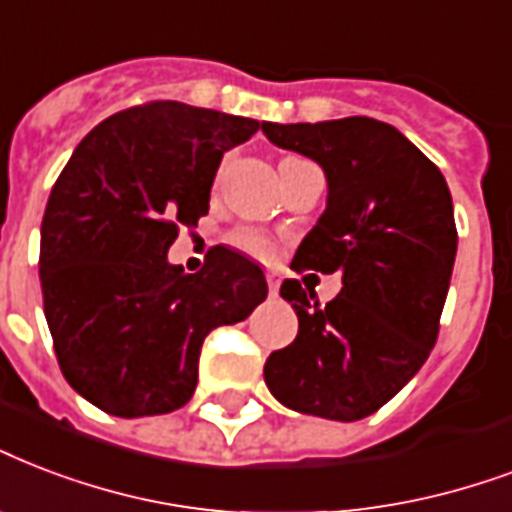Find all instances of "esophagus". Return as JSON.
Returning a JSON list of instances; mask_svg holds the SVG:
<instances>
[{
	"label": "esophagus",
	"mask_w": 512,
	"mask_h": 512,
	"mask_svg": "<svg viewBox=\"0 0 512 512\" xmlns=\"http://www.w3.org/2000/svg\"><path fill=\"white\" fill-rule=\"evenodd\" d=\"M265 279H268V292H271V295H276V292H279V273L268 271L265 273Z\"/></svg>",
	"instance_id": "34e87169"
}]
</instances>
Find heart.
Wrapping results in <instances>:
<instances>
[{
    "mask_svg": "<svg viewBox=\"0 0 512 512\" xmlns=\"http://www.w3.org/2000/svg\"><path fill=\"white\" fill-rule=\"evenodd\" d=\"M233 244L241 249V252H247L252 257H273L276 255V244H273L268 236L263 233H257V230H241L233 236Z\"/></svg>",
    "mask_w": 512,
    "mask_h": 512,
    "instance_id": "heart-1",
    "label": "heart"
}]
</instances>
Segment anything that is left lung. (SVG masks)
Wrapping results in <instances>:
<instances>
[{"instance_id":"8db88e82","label":"left lung","mask_w":512,"mask_h":512,"mask_svg":"<svg viewBox=\"0 0 512 512\" xmlns=\"http://www.w3.org/2000/svg\"><path fill=\"white\" fill-rule=\"evenodd\" d=\"M263 134L317 161L327 177V209L292 268L341 273L343 284L322 306L298 279H284L298 338L265 360V384L292 411L365 419L419 373L438 341L456 257L446 179L373 117L263 123Z\"/></svg>"}]
</instances>
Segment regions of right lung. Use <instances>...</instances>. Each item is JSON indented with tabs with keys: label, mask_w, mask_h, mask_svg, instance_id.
Masks as SVG:
<instances>
[{
	"label": "right lung",
	"mask_w": 512,
	"mask_h": 512,
	"mask_svg": "<svg viewBox=\"0 0 512 512\" xmlns=\"http://www.w3.org/2000/svg\"><path fill=\"white\" fill-rule=\"evenodd\" d=\"M260 123L182 101L107 117L50 190L39 282L61 373L120 419L171 413L193 397L204 338L268 295L263 268L212 247L198 273L171 265L179 225L209 212L222 155Z\"/></svg>",
	"instance_id": "obj_1"
}]
</instances>
